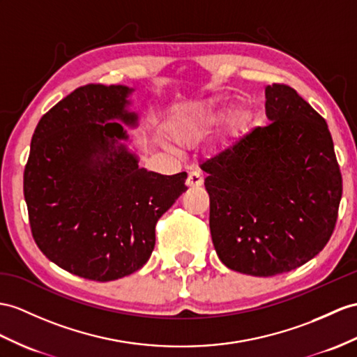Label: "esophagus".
I'll use <instances>...</instances> for the list:
<instances>
[{
  "instance_id": "1",
  "label": "esophagus",
  "mask_w": 357,
  "mask_h": 357,
  "mask_svg": "<svg viewBox=\"0 0 357 357\" xmlns=\"http://www.w3.org/2000/svg\"><path fill=\"white\" fill-rule=\"evenodd\" d=\"M186 185H188V188H198V186H202V185H203L202 174H199L198 171H190V172L188 174Z\"/></svg>"
}]
</instances>
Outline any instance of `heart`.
Instances as JSON below:
<instances>
[{
    "instance_id": "heart-1",
    "label": "heart",
    "mask_w": 357,
    "mask_h": 357,
    "mask_svg": "<svg viewBox=\"0 0 357 357\" xmlns=\"http://www.w3.org/2000/svg\"><path fill=\"white\" fill-rule=\"evenodd\" d=\"M213 121L211 107H195L194 110L181 112L168 124L171 137L178 145H192L202 139ZM251 123V112L247 107L234 109L225 124V137L229 141L244 135Z\"/></svg>"
}]
</instances>
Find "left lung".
<instances>
[{
    "label": "left lung",
    "mask_w": 357,
    "mask_h": 357,
    "mask_svg": "<svg viewBox=\"0 0 357 357\" xmlns=\"http://www.w3.org/2000/svg\"><path fill=\"white\" fill-rule=\"evenodd\" d=\"M271 123L202 160L212 241L233 271L269 277L304 265L335 230L342 177L319 113L283 83L265 89Z\"/></svg>",
    "instance_id": "1"
}]
</instances>
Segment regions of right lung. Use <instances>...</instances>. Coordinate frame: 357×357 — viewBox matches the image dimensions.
<instances>
[{"label":"right lung","mask_w":357,"mask_h":357,"mask_svg":"<svg viewBox=\"0 0 357 357\" xmlns=\"http://www.w3.org/2000/svg\"><path fill=\"white\" fill-rule=\"evenodd\" d=\"M127 86L86 84L39 121L24 169L33 239L51 262L95 282L133 274L150 259L155 224L188 186L186 172L137 167L124 127Z\"/></svg>","instance_id":"add662e5"}]
</instances>
